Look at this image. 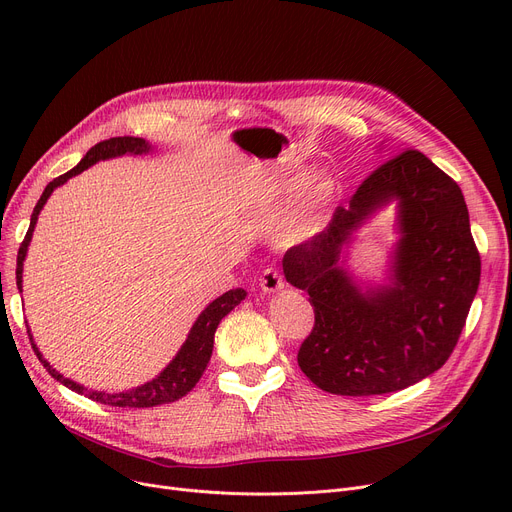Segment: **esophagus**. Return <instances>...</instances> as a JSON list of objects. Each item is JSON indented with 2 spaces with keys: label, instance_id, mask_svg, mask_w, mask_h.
<instances>
[{
  "label": "esophagus",
  "instance_id": "1",
  "mask_svg": "<svg viewBox=\"0 0 512 512\" xmlns=\"http://www.w3.org/2000/svg\"><path fill=\"white\" fill-rule=\"evenodd\" d=\"M259 286L263 292H278L286 286V282L276 267H267V270H263V274L259 278Z\"/></svg>",
  "mask_w": 512,
  "mask_h": 512
}]
</instances>
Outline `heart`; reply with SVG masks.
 Here are the masks:
<instances>
[{
  "instance_id": "heart-1",
  "label": "heart",
  "mask_w": 512,
  "mask_h": 512,
  "mask_svg": "<svg viewBox=\"0 0 512 512\" xmlns=\"http://www.w3.org/2000/svg\"><path fill=\"white\" fill-rule=\"evenodd\" d=\"M338 191V184L334 178H319L313 186V193H311V199L315 203L319 201H328L334 197V193ZM284 203L282 201H276L272 203L270 207L261 209L257 215H255V222L261 226V228H267V230H274V228H280L282 222H284ZM290 232H301L305 228V220L303 218H294L290 222Z\"/></svg>"
}]
</instances>
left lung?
Instances as JSON below:
<instances>
[{
	"instance_id": "1",
	"label": "left lung",
	"mask_w": 512,
	"mask_h": 512,
	"mask_svg": "<svg viewBox=\"0 0 512 512\" xmlns=\"http://www.w3.org/2000/svg\"><path fill=\"white\" fill-rule=\"evenodd\" d=\"M397 203L388 285L361 287L345 247L375 211ZM286 282L309 292L315 326L299 367L321 390L371 396L409 388L454 351L477 294L481 259L459 184L409 149L373 170L330 226L284 259Z\"/></svg>"
}]
</instances>
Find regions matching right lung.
Segmentation results:
<instances>
[{"instance_id":"1","label":"right lung","mask_w":512,"mask_h":512,"mask_svg":"<svg viewBox=\"0 0 512 512\" xmlns=\"http://www.w3.org/2000/svg\"><path fill=\"white\" fill-rule=\"evenodd\" d=\"M153 147L145 141V139H139V137H114V139H107V141H101L97 143L95 147H91L87 151V155L80 159V164L74 166L70 172L53 178L47 186L45 191L41 195V199L37 201L35 209H33V215H31V226H29V232H26L22 245L18 249V261H16V284H18V290L22 292V265H24V259H26V251H29V245H31V238H33V232H35V226H37V220H39V213L43 209V205L47 203V199L51 197V193L56 191L58 186H62L64 182H68L72 176L85 172L87 168H91L93 164H97V161L101 159H112V157H120V155H143V153H149ZM247 297V292L242 288H234V290H228L224 292L222 297L215 299L213 303H209L201 315L197 317V321L193 324L191 332H188L184 344L180 346V351L176 353V357L168 363V367L161 371L159 375H155V378L143 386H137V388H130V390H124V392H97V390H87L85 386H80L68 378H64V375L60 371L53 369L45 359L43 355L39 353V348L33 340V334L29 330V338H31V344H33V351L37 353L39 361L43 363V367L49 371L51 378H56L60 384H64L66 388L78 392V394H85L89 396L91 400H97L101 402V405H110V407H128V409H147V407H157V405H168V402H174L182 396H186L188 392H191L195 388V384L199 382V378L203 375L209 359H211V351H213V336H215V330H218L220 321L236 307L240 305V301Z\"/></svg>"}]
</instances>
